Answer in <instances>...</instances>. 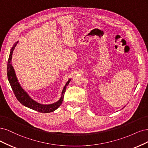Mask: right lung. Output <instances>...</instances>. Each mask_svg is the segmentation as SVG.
I'll list each match as a JSON object with an SVG mask.
<instances>
[{"label":"right lung","mask_w":148,"mask_h":148,"mask_svg":"<svg viewBox=\"0 0 148 148\" xmlns=\"http://www.w3.org/2000/svg\"><path fill=\"white\" fill-rule=\"evenodd\" d=\"M17 43L18 42H16L15 44L13 45V47L10 50V55H9L8 64H7L8 79L16 99L19 101H20V103L23 104V105L39 112L49 113V112L54 111L61 105L62 102H63L64 94L66 91V86H67V85L69 84V83L70 82L71 79H69L67 83H66V85L63 90V91H62L61 97L57 102L53 104H42L35 101L34 100H33L32 98L29 97V96L27 95V93L26 92H25V90H24L20 86V85L18 83L17 78L16 77L15 71H14V69L11 64L13 52L14 49H15V47L16 46Z\"/></svg>","instance_id":"right-lung-1"}]
</instances>
